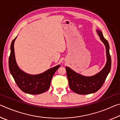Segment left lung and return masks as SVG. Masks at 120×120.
<instances>
[{
  "instance_id": "1",
  "label": "left lung",
  "mask_w": 120,
  "mask_h": 120,
  "mask_svg": "<svg viewBox=\"0 0 120 120\" xmlns=\"http://www.w3.org/2000/svg\"><path fill=\"white\" fill-rule=\"evenodd\" d=\"M100 40L104 43L106 49V62L104 67L100 71L92 76H85L78 74L68 67L66 71L70 89L75 93L81 95H86L96 92L104 84L111 68V58L109 54V46L101 31L96 30Z\"/></svg>"
}]
</instances>
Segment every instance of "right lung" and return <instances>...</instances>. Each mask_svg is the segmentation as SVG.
<instances>
[{"mask_svg":"<svg viewBox=\"0 0 120 120\" xmlns=\"http://www.w3.org/2000/svg\"><path fill=\"white\" fill-rule=\"evenodd\" d=\"M17 36L11 43L8 62L10 72L16 84L23 92L27 94L37 95L46 92L49 89L52 77L60 65L49 69L40 74L31 75L24 72L19 68L16 61L14 42Z\"/></svg>","mask_w":120,"mask_h":120,"instance_id":"obj_1","label":"right lung"}]
</instances>
